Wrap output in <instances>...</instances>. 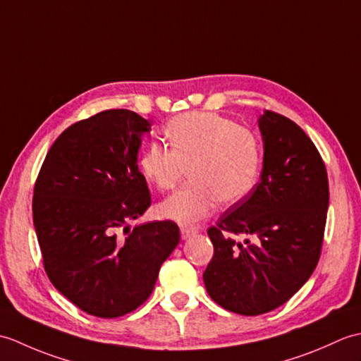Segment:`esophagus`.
<instances>
[{
	"label": "esophagus",
	"instance_id": "obj_1",
	"mask_svg": "<svg viewBox=\"0 0 361 361\" xmlns=\"http://www.w3.org/2000/svg\"><path fill=\"white\" fill-rule=\"evenodd\" d=\"M180 233H181L183 240H188V239H190V237H194L197 234L195 229H190V228H181Z\"/></svg>",
	"mask_w": 361,
	"mask_h": 361
}]
</instances>
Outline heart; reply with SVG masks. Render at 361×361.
Returning a JSON list of instances; mask_svg holds the SVG:
<instances>
[{"label":"heart","instance_id":"obj_1","mask_svg":"<svg viewBox=\"0 0 361 361\" xmlns=\"http://www.w3.org/2000/svg\"><path fill=\"white\" fill-rule=\"evenodd\" d=\"M167 145L150 142L140 171L159 190L190 183L158 206L159 216L190 226L208 217L217 202L233 204L250 194L259 171V142L248 128L217 113H186L169 122Z\"/></svg>","mask_w":361,"mask_h":361}]
</instances>
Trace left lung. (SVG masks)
Instances as JSON below:
<instances>
[{
  "instance_id": "obj_1",
  "label": "left lung",
  "mask_w": 361,
  "mask_h": 361,
  "mask_svg": "<svg viewBox=\"0 0 361 361\" xmlns=\"http://www.w3.org/2000/svg\"><path fill=\"white\" fill-rule=\"evenodd\" d=\"M260 181L208 229L214 256L204 287L221 307L245 317L278 309L309 281L321 255L327 208L326 166L293 121L264 111ZM229 233L256 236L235 243Z\"/></svg>"
}]
</instances>
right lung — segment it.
Segmentation results:
<instances>
[{"instance_id": "obj_1", "label": "right lung", "mask_w": 361, "mask_h": 361, "mask_svg": "<svg viewBox=\"0 0 361 361\" xmlns=\"http://www.w3.org/2000/svg\"><path fill=\"white\" fill-rule=\"evenodd\" d=\"M150 121L105 110L68 127L34 188L32 214L52 286L88 315L118 318L150 296L180 242L172 220L130 228L152 203L137 169Z\"/></svg>"}]
</instances>
